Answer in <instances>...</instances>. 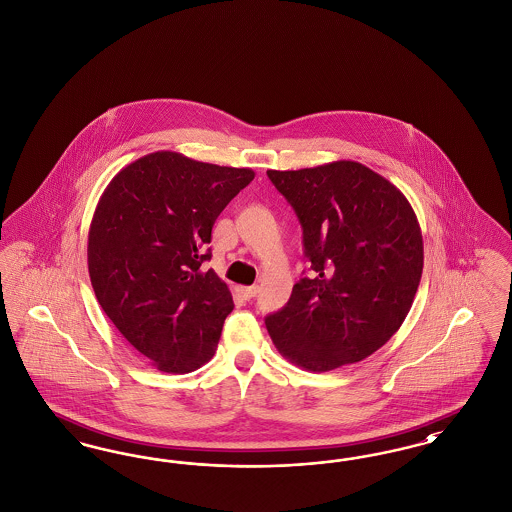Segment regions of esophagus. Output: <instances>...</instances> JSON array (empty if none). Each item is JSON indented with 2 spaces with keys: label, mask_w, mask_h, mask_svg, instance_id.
<instances>
[{
  "label": "esophagus",
  "mask_w": 512,
  "mask_h": 512,
  "mask_svg": "<svg viewBox=\"0 0 512 512\" xmlns=\"http://www.w3.org/2000/svg\"><path fill=\"white\" fill-rule=\"evenodd\" d=\"M238 291L242 293V297L249 301V299H253L257 293H259V286H249V287H238Z\"/></svg>",
  "instance_id": "34e87169"
}]
</instances>
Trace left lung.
Returning <instances> with one entry per match:
<instances>
[{"instance_id": "1", "label": "left lung", "mask_w": 512, "mask_h": 512, "mask_svg": "<svg viewBox=\"0 0 512 512\" xmlns=\"http://www.w3.org/2000/svg\"><path fill=\"white\" fill-rule=\"evenodd\" d=\"M266 175L297 213L312 270L266 316L274 345L308 371L368 358L406 320L423 274V236L406 196L348 160Z\"/></svg>"}]
</instances>
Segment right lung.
<instances>
[{"label": "right lung", "mask_w": 512, "mask_h": 512, "mask_svg": "<svg viewBox=\"0 0 512 512\" xmlns=\"http://www.w3.org/2000/svg\"><path fill=\"white\" fill-rule=\"evenodd\" d=\"M179 152H152L123 167L97 204L87 242L91 286L123 337L165 373L204 366L234 303L211 259V228L253 181Z\"/></svg>", "instance_id": "obj_1"}]
</instances>
